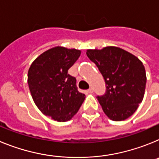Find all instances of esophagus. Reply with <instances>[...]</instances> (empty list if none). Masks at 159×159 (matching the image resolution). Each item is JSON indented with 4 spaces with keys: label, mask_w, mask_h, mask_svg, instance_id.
Returning <instances> with one entry per match:
<instances>
[{
    "label": "esophagus",
    "mask_w": 159,
    "mask_h": 159,
    "mask_svg": "<svg viewBox=\"0 0 159 159\" xmlns=\"http://www.w3.org/2000/svg\"><path fill=\"white\" fill-rule=\"evenodd\" d=\"M87 92H88V93H92V92H93V88H90L89 89H88V91H87Z\"/></svg>",
    "instance_id": "esophagus-1"
}]
</instances>
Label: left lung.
Returning <instances> with one entry per match:
<instances>
[{"mask_svg": "<svg viewBox=\"0 0 159 159\" xmlns=\"http://www.w3.org/2000/svg\"><path fill=\"white\" fill-rule=\"evenodd\" d=\"M86 54L96 64L106 83V94L97 96L105 115L113 121L131 116L145 94L147 75L141 60L115 46L88 49Z\"/></svg>", "mask_w": 159, "mask_h": 159, "instance_id": "left-lung-1", "label": "left lung"}]
</instances>
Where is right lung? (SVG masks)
Listing matches in <instances>:
<instances>
[{"mask_svg":"<svg viewBox=\"0 0 159 159\" xmlns=\"http://www.w3.org/2000/svg\"><path fill=\"white\" fill-rule=\"evenodd\" d=\"M81 54L80 50L57 46L40 54L32 63L28 84L39 110L57 122L68 121L85 99L78 92L76 80L67 74Z\"/></svg>","mask_w":159,"mask_h":159,"instance_id":"1","label":"right lung"}]
</instances>
